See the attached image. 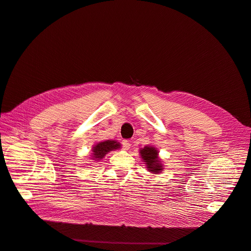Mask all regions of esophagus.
I'll return each instance as SVG.
<instances>
[{"label":"esophagus","mask_w":251,"mask_h":251,"mask_svg":"<svg viewBox=\"0 0 251 251\" xmlns=\"http://www.w3.org/2000/svg\"><path fill=\"white\" fill-rule=\"evenodd\" d=\"M122 146H123V149H124L125 151H128V150L131 148V143H130L128 140H123Z\"/></svg>","instance_id":"esophagus-1"}]
</instances>
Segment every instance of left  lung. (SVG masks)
Returning a JSON list of instances; mask_svg holds the SVG:
<instances>
[{
  "instance_id": "8db88e82",
  "label": "left lung",
  "mask_w": 251,
  "mask_h": 251,
  "mask_svg": "<svg viewBox=\"0 0 251 251\" xmlns=\"http://www.w3.org/2000/svg\"><path fill=\"white\" fill-rule=\"evenodd\" d=\"M142 162L151 174H161L164 171L163 161L159 156V151L153 146H147L139 150Z\"/></svg>"
}]
</instances>
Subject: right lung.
Masks as SVG:
<instances>
[{
    "mask_svg": "<svg viewBox=\"0 0 251 251\" xmlns=\"http://www.w3.org/2000/svg\"><path fill=\"white\" fill-rule=\"evenodd\" d=\"M120 148H121V143L118 142L117 140L108 139V140L98 142L97 144H95L94 148L91 149V151H92L91 160L100 162L103 159L108 152L119 150Z\"/></svg>",
    "mask_w": 251,
    "mask_h": 251,
    "instance_id": "obj_1",
    "label": "right lung"
}]
</instances>
